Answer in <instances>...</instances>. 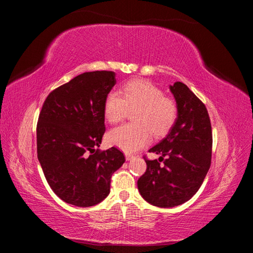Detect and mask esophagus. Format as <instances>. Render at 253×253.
<instances>
[{
	"instance_id": "esophagus-1",
	"label": "esophagus",
	"mask_w": 253,
	"mask_h": 253,
	"mask_svg": "<svg viewBox=\"0 0 253 253\" xmlns=\"http://www.w3.org/2000/svg\"><path fill=\"white\" fill-rule=\"evenodd\" d=\"M134 158V156L133 155H131V154H126V162H128V160H131V159H133Z\"/></svg>"
}]
</instances>
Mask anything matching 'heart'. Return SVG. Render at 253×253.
<instances>
[{
  "instance_id": "heart-1",
  "label": "heart",
  "mask_w": 253,
  "mask_h": 253,
  "mask_svg": "<svg viewBox=\"0 0 253 253\" xmlns=\"http://www.w3.org/2000/svg\"><path fill=\"white\" fill-rule=\"evenodd\" d=\"M135 124L122 125L108 133L106 139L126 153H134L151 141V132L162 136L169 131L177 117V104L164 91L144 80H132L122 87L120 93L111 91L104 102V117L110 124H117L125 118L127 111Z\"/></svg>"
}]
</instances>
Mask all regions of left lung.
I'll return each mask as SVG.
<instances>
[{"mask_svg": "<svg viewBox=\"0 0 253 253\" xmlns=\"http://www.w3.org/2000/svg\"><path fill=\"white\" fill-rule=\"evenodd\" d=\"M169 88L177 104V117L165 138L149 150L160 156L145 159L147 171L137 181L143 200L160 208L179 206L197 192L210 169L212 153L205 104L182 82Z\"/></svg>", "mask_w": 253, "mask_h": 253, "instance_id": "obj_1", "label": "left lung"}]
</instances>
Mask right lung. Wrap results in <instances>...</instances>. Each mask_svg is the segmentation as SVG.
<instances>
[{"label":"right lung","mask_w":253,"mask_h":253,"mask_svg":"<svg viewBox=\"0 0 253 253\" xmlns=\"http://www.w3.org/2000/svg\"><path fill=\"white\" fill-rule=\"evenodd\" d=\"M114 72L83 73L47 96L38 120L37 152L49 187L63 202L91 207L110 194L111 177L126 158L115 147L99 152L104 102Z\"/></svg>","instance_id":"add662e5"}]
</instances>
